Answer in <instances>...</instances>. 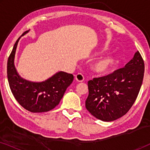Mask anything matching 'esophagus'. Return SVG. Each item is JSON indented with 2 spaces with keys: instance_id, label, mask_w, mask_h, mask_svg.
Listing matches in <instances>:
<instances>
[{
  "instance_id": "1",
  "label": "esophagus",
  "mask_w": 150,
  "mask_h": 150,
  "mask_svg": "<svg viewBox=\"0 0 150 150\" xmlns=\"http://www.w3.org/2000/svg\"><path fill=\"white\" fill-rule=\"evenodd\" d=\"M75 79L76 81L81 83V82H83L84 81L85 78H84V76L81 73H79L75 76Z\"/></svg>"
}]
</instances>
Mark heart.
I'll return each mask as SVG.
<instances>
[{
    "mask_svg": "<svg viewBox=\"0 0 150 150\" xmlns=\"http://www.w3.org/2000/svg\"><path fill=\"white\" fill-rule=\"evenodd\" d=\"M117 63V59L113 55H108L96 61L92 69L94 72L99 75H106L112 71Z\"/></svg>",
    "mask_w": 150,
    "mask_h": 150,
    "instance_id": "b5f03b06",
    "label": "heart"
}]
</instances>
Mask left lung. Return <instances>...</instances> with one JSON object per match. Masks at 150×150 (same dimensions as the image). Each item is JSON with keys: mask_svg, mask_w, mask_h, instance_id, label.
Returning a JSON list of instances; mask_svg holds the SVG:
<instances>
[{"mask_svg": "<svg viewBox=\"0 0 150 150\" xmlns=\"http://www.w3.org/2000/svg\"><path fill=\"white\" fill-rule=\"evenodd\" d=\"M144 61L139 51L123 68L88 81L85 106L92 115L111 122L124 115L134 103L143 83Z\"/></svg>", "mask_w": 150, "mask_h": 150, "instance_id": "1", "label": "left lung"}]
</instances>
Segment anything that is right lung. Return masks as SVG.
<instances>
[{
  "mask_svg": "<svg viewBox=\"0 0 150 150\" xmlns=\"http://www.w3.org/2000/svg\"><path fill=\"white\" fill-rule=\"evenodd\" d=\"M28 30H26L24 35ZM14 44L7 61V79L14 98L26 110L32 112L50 111L58 105L67 88L74 80V76L59 71L42 83L26 81L18 75L14 65V57L18 41Z\"/></svg>",
  "mask_w": 150,
  "mask_h": 150,
  "instance_id": "add662e5",
  "label": "right lung"
}]
</instances>
